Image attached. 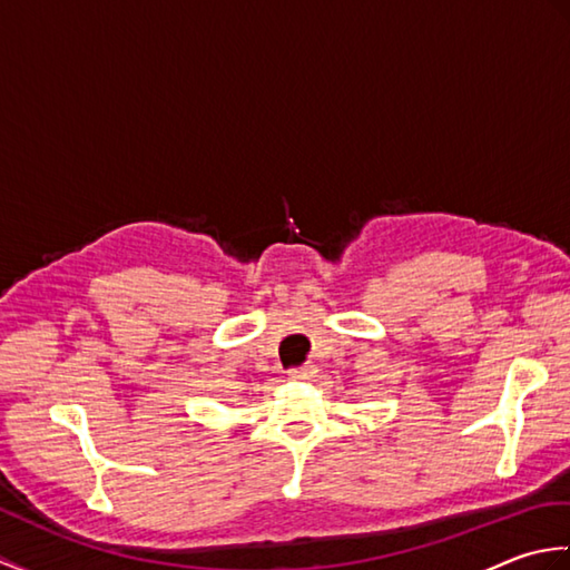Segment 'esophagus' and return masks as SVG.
<instances>
[{
  "instance_id": "1",
  "label": "esophagus",
  "mask_w": 570,
  "mask_h": 570,
  "mask_svg": "<svg viewBox=\"0 0 570 570\" xmlns=\"http://www.w3.org/2000/svg\"><path fill=\"white\" fill-rule=\"evenodd\" d=\"M316 372H318V367L313 365V362H306V365H301V367L288 370V377L296 380V382H308V380L316 377Z\"/></svg>"
}]
</instances>
